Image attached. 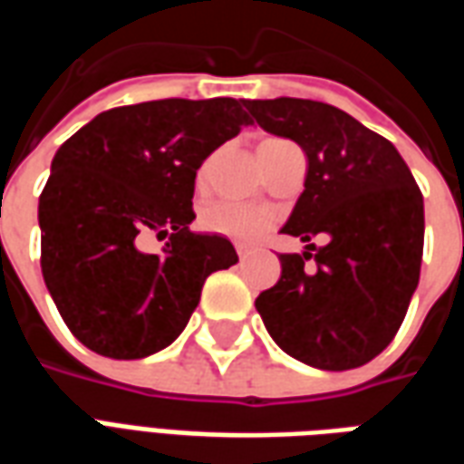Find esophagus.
<instances>
[{
    "mask_svg": "<svg viewBox=\"0 0 464 464\" xmlns=\"http://www.w3.org/2000/svg\"><path fill=\"white\" fill-rule=\"evenodd\" d=\"M236 253H238V258H241V261H246V258H248V248H243V246H238V248H236Z\"/></svg>",
    "mask_w": 464,
    "mask_h": 464,
    "instance_id": "34e87169",
    "label": "esophagus"
}]
</instances>
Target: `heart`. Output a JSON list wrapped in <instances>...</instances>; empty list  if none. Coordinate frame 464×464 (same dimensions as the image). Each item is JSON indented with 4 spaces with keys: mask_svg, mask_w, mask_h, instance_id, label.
<instances>
[{
    "mask_svg": "<svg viewBox=\"0 0 464 464\" xmlns=\"http://www.w3.org/2000/svg\"><path fill=\"white\" fill-rule=\"evenodd\" d=\"M281 141H268L263 146ZM203 181V171L198 173V183ZM273 216L266 208H256V206H246V203H231V201H216L208 203L201 211V226L203 231L213 233V236H223L233 243H253L261 238L263 233L271 228Z\"/></svg>",
    "mask_w": 464,
    "mask_h": 464,
    "instance_id": "1",
    "label": "heart"
}]
</instances>
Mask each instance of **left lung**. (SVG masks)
<instances>
[{
	"mask_svg": "<svg viewBox=\"0 0 464 464\" xmlns=\"http://www.w3.org/2000/svg\"><path fill=\"white\" fill-rule=\"evenodd\" d=\"M268 133L308 156L305 191L281 231L311 241L283 253L281 278L256 298L278 348L321 370L365 365L395 338L418 288L425 211L422 193L398 149L353 116L311 99L246 104Z\"/></svg>",
	"mask_w": 464,
	"mask_h": 464,
	"instance_id": "8db88e82",
	"label": "left lung"
}]
</instances>
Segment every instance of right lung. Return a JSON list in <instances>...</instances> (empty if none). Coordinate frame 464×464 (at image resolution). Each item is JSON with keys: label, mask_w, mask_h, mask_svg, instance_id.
Masks as SVG:
<instances>
[{"label": "right lung", "mask_w": 464, "mask_h": 464, "mask_svg": "<svg viewBox=\"0 0 464 464\" xmlns=\"http://www.w3.org/2000/svg\"><path fill=\"white\" fill-rule=\"evenodd\" d=\"M246 99L119 106L59 146L39 196L42 273L86 348L136 360L171 345L213 271L238 261L228 238L193 233L196 171L248 126ZM169 237L161 254L138 243Z\"/></svg>", "instance_id": "add662e5"}]
</instances>
